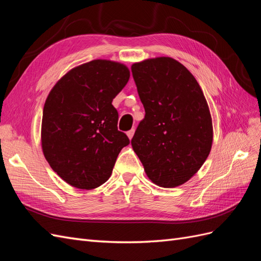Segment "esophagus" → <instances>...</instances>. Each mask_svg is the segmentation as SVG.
<instances>
[{
	"label": "esophagus",
	"instance_id": "esophagus-1",
	"mask_svg": "<svg viewBox=\"0 0 261 261\" xmlns=\"http://www.w3.org/2000/svg\"><path fill=\"white\" fill-rule=\"evenodd\" d=\"M134 133H135V129H130V130H128L127 133H126V134H127V136H128V138L129 139H132L133 138V136H134Z\"/></svg>",
	"mask_w": 261,
	"mask_h": 261
}]
</instances>
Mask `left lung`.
Returning a JSON list of instances; mask_svg holds the SVG:
<instances>
[{"mask_svg": "<svg viewBox=\"0 0 261 261\" xmlns=\"http://www.w3.org/2000/svg\"><path fill=\"white\" fill-rule=\"evenodd\" d=\"M145 118L132 139L149 179L173 188L193 177L208 158L213 138L207 100L192 73L172 58L132 65Z\"/></svg>", "mask_w": 261, "mask_h": 261, "instance_id": "obj_1", "label": "left lung"}]
</instances>
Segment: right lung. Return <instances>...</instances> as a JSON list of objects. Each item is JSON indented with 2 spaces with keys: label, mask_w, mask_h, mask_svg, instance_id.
Instances as JSON below:
<instances>
[{
  "label": "right lung",
  "mask_w": 261,
  "mask_h": 261,
  "mask_svg": "<svg viewBox=\"0 0 261 261\" xmlns=\"http://www.w3.org/2000/svg\"><path fill=\"white\" fill-rule=\"evenodd\" d=\"M129 80L122 63L93 60L54 85L45 100L41 145L52 170L67 184L93 189L109 179L116 158L129 144L117 129L112 106Z\"/></svg>",
  "instance_id": "right-lung-1"
}]
</instances>
